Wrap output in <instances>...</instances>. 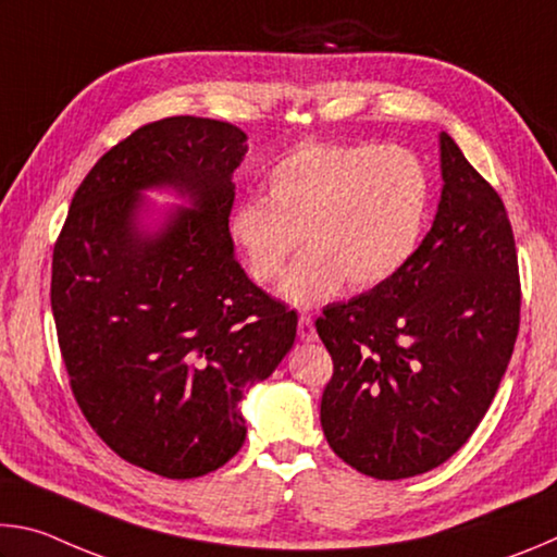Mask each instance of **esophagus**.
I'll return each instance as SVG.
<instances>
[{"label":"esophagus","instance_id":"esophagus-1","mask_svg":"<svg viewBox=\"0 0 557 557\" xmlns=\"http://www.w3.org/2000/svg\"><path fill=\"white\" fill-rule=\"evenodd\" d=\"M297 336L301 338V342H314V338H317V329H314L312 317L301 314V317L297 319Z\"/></svg>","mask_w":557,"mask_h":557}]
</instances>
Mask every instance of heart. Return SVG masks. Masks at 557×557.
Returning a JSON list of instances; mask_svg holds the SVG:
<instances>
[{"mask_svg":"<svg viewBox=\"0 0 557 557\" xmlns=\"http://www.w3.org/2000/svg\"><path fill=\"white\" fill-rule=\"evenodd\" d=\"M268 199H245L231 235L258 285L282 277L299 248L307 252L282 285V297L314 307L344 282L369 289L391 280L418 248L430 209V176L403 147L314 145L270 169Z\"/></svg>","mask_w":557,"mask_h":557,"instance_id":"b5f03b06","label":"heart"}]
</instances>
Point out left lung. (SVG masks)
<instances>
[{
    "mask_svg": "<svg viewBox=\"0 0 557 557\" xmlns=\"http://www.w3.org/2000/svg\"><path fill=\"white\" fill-rule=\"evenodd\" d=\"M430 233L383 285L326 305L317 334L334 373L324 437L346 465L395 482L465 445L492 405L521 324L516 240L496 188L440 135Z\"/></svg>",
    "mask_w": 557,
    "mask_h": 557,
    "instance_id": "obj_1",
    "label": "left lung"
}]
</instances>
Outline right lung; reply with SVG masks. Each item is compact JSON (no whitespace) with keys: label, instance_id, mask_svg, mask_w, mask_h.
Listing matches in <instances>:
<instances>
[{"label":"right lung","instance_id":"obj_1","mask_svg":"<svg viewBox=\"0 0 557 557\" xmlns=\"http://www.w3.org/2000/svg\"><path fill=\"white\" fill-rule=\"evenodd\" d=\"M248 145L231 122L176 115L132 132L75 191L53 245L51 309L73 398L129 465L166 479L223 467L240 400L295 344V309L252 285L228 231ZM193 199L147 236L138 191Z\"/></svg>","mask_w":557,"mask_h":557}]
</instances>
